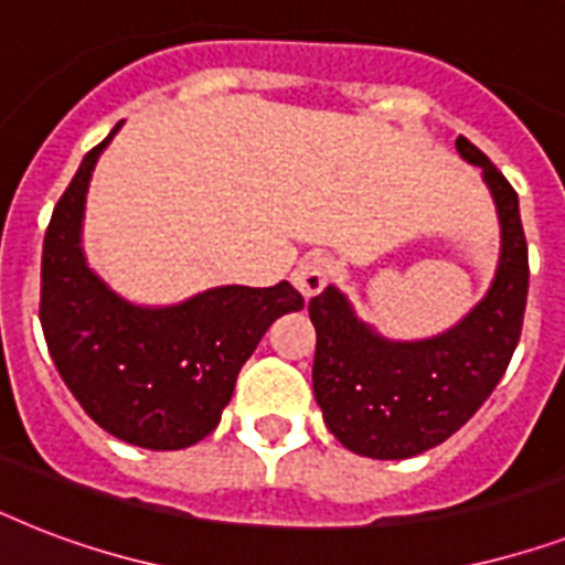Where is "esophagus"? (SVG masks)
<instances>
[{
    "mask_svg": "<svg viewBox=\"0 0 565 565\" xmlns=\"http://www.w3.org/2000/svg\"><path fill=\"white\" fill-rule=\"evenodd\" d=\"M331 275H334L331 257L322 255V252H310V255L301 257L299 264H296V269H292V284L299 287V292L305 299H310V296H317V292L331 281Z\"/></svg>",
    "mask_w": 565,
    "mask_h": 565,
    "instance_id": "esophagus-1",
    "label": "esophagus"
}]
</instances>
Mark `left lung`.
Wrapping results in <instances>:
<instances>
[{
	"mask_svg": "<svg viewBox=\"0 0 565 565\" xmlns=\"http://www.w3.org/2000/svg\"><path fill=\"white\" fill-rule=\"evenodd\" d=\"M457 152L481 167L499 204L501 264L487 299L460 326L422 343L377 337L334 287L308 305L317 328L313 395L328 430L354 455L402 460L439 446L490 398L522 337L531 269L519 195L466 137H457Z\"/></svg>",
	"mask_w": 565,
	"mask_h": 565,
	"instance_id": "1",
	"label": "left lung"
}]
</instances>
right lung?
Segmentation results:
<instances>
[{
  "label": "right lung",
  "mask_w": 565,
  "mask_h": 565,
  "mask_svg": "<svg viewBox=\"0 0 565 565\" xmlns=\"http://www.w3.org/2000/svg\"><path fill=\"white\" fill-rule=\"evenodd\" d=\"M117 128L84 154L52 211L40 264V326L64 384L96 425L131 446L175 451L220 425L266 328L305 308V299L287 281L216 287L158 310L110 292L84 264L78 234L87 181Z\"/></svg>",
  "instance_id": "right-lung-1"
}]
</instances>
